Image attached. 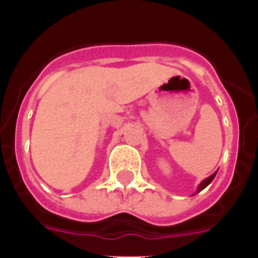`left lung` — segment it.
<instances>
[{"label":"left lung","mask_w":258,"mask_h":258,"mask_svg":"<svg viewBox=\"0 0 258 258\" xmlns=\"http://www.w3.org/2000/svg\"><path fill=\"white\" fill-rule=\"evenodd\" d=\"M216 174H217V172L213 173V174H212V175H209L208 178L204 179V181H203L202 183L199 184V187H198V190H197V194H198V192H200V191H202V190H204V188H206L207 186H208V184L211 183L212 181H213V178H214V177H216Z\"/></svg>","instance_id":"left-lung-1"}]
</instances>
